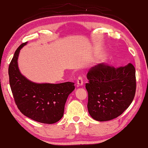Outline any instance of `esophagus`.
<instances>
[{
  "instance_id": "obj_1",
  "label": "esophagus",
  "mask_w": 148,
  "mask_h": 148,
  "mask_svg": "<svg viewBox=\"0 0 148 148\" xmlns=\"http://www.w3.org/2000/svg\"><path fill=\"white\" fill-rule=\"evenodd\" d=\"M77 84L78 86H82L84 84V80H83V78L81 76H79L78 77Z\"/></svg>"
}]
</instances>
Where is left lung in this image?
<instances>
[{"instance_id":"obj_1","label":"left lung","mask_w":148,"mask_h":148,"mask_svg":"<svg viewBox=\"0 0 148 148\" xmlns=\"http://www.w3.org/2000/svg\"><path fill=\"white\" fill-rule=\"evenodd\" d=\"M88 110L97 121L117 117L130 106L136 91L135 68L132 64L113 68L99 64L87 74Z\"/></svg>"}]
</instances>
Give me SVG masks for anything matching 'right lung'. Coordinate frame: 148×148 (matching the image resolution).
Returning <instances> with one entry per match:
<instances>
[{
	"mask_svg": "<svg viewBox=\"0 0 148 148\" xmlns=\"http://www.w3.org/2000/svg\"><path fill=\"white\" fill-rule=\"evenodd\" d=\"M22 44L15 52L8 69L10 84L14 100L21 112L44 124H54L62 119L67 99L75 90L73 82L36 83L22 75L18 66Z\"/></svg>",
	"mask_w": 148,
	"mask_h": 148,
	"instance_id": "add662e5",
	"label": "right lung"
}]
</instances>
